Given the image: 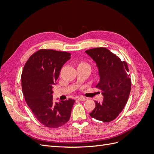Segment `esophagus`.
I'll return each mask as SVG.
<instances>
[{"label": "esophagus", "mask_w": 154, "mask_h": 154, "mask_svg": "<svg viewBox=\"0 0 154 154\" xmlns=\"http://www.w3.org/2000/svg\"><path fill=\"white\" fill-rule=\"evenodd\" d=\"M78 100H80V101H85L87 100L86 97H83V96H80L78 97Z\"/></svg>", "instance_id": "1"}]
</instances>
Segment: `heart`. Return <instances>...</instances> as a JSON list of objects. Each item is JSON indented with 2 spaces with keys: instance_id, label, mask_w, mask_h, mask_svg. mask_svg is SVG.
Instances as JSON below:
<instances>
[{
  "instance_id": "b5f03b06",
  "label": "heart",
  "mask_w": 154,
  "mask_h": 154,
  "mask_svg": "<svg viewBox=\"0 0 154 154\" xmlns=\"http://www.w3.org/2000/svg\"><path fill=\"white\" fill-rule=\"evenodd\" d=\"M78 67H88V68L91 69V67H90L89 65L86 62H81L79 63Z\"/></svg>"
}]
</instances>
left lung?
<instances>
[{
	"label": "left lung",
	"instance_id": "1",
	"mask_svg": "<svg viewBox=\"0 0 154 154\" xmlns=\"http://www.w3.org/2000/svg\"><path fill=\"white\" fill-rule=\"evenodd\" d=\"M85 53L96 64L100 76L96 87L103 96L102 103L95 101L90 116L103 122H112L123 110L131 90L128 65L105 48L88 49Z\"/></svg>",
	"mask_w": 154,
	"mask_h": 154
}]
</instances>
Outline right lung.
<instances>
[{"label": "right lung", "instance_id": "obj_1", "mask_svg": "<svg viewBox=\"0 0 154 154\" xmlns=\"http://www.w3.org/2000/svg\"><path fill=\"white\" fill-rule=\"evenodd\" d=\"M71 58L65 51L40 49L26 63L21 76L25 100L38 122L49 128H58L70 118L75 100L54 103L53 88L57 84L60 70Z\"/></svg>", "mask_w": 154, "mask_h": 154}]
</instances>
